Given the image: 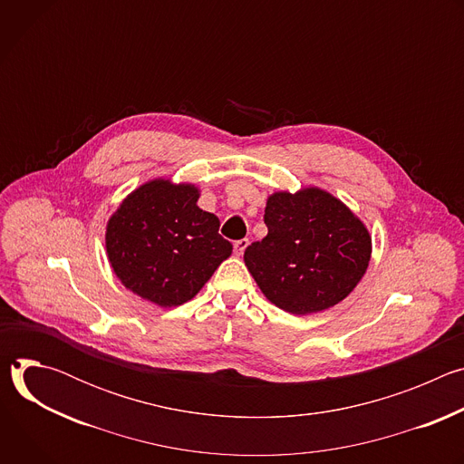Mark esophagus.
<instances>
[{"mask_svg":"<svg viewBox=\"0 0 464 464\" xmlns=\"http://www.w3.org/2000/svg\"><path fill=\"white\" fill-rule=\"evenodd\" d=\"M247 244H249V240H247V238H240V240H237V242L233 244V247H235V255H237V256H242V255H244V251H246V247H247Z\"/></svg>","mask_w":464,"mask_h":464,"instance_id":"esophagus-1","label":"esophagus"}]
</instances>
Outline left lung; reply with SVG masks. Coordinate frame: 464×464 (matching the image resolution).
Here are the masks:
<instances>
[{
    "label": "left lung",
    "mask_w": 464,
    "mask_h": 464,
    "mask_svg": "<svg viewBox=\"0 0 464 464\" xmlns=\"http://www.w3.org/2000/svg\"><path fill=\"white\" fill-rule=\"evenodd\" d=\"M264 224L268 235L246 247L244 262L266 299L290 314L338 304L367 272L369 229L319 187L268 196Z\"/></svg>",
    "instance_id": "8db88e82"
}]
</instances>
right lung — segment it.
I'll return each instance as SVG.
<instances>
[{"instance_id":"1","label":"right lung","mask_w":464,"mask_h":464,"mask_svg":"<svg viewBox=\"0 0 464 464\" xmlns=\"http://www.w3.org/2000/svg\"><path fill=\"white\" fill-rule=\"evenodd\" d=\"M200 188L156 178L131 190L106 224L117 279L158 306L190 301L231 255L220 220L196 206Z\"/></svg>"}]
</instances>
